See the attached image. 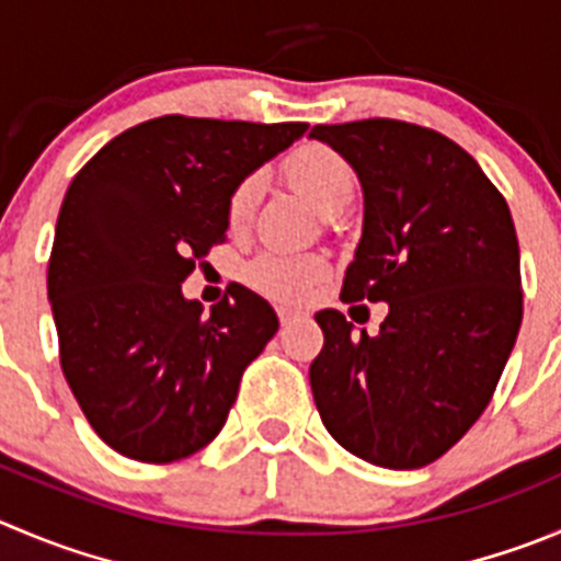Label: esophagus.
I'll list each match as a JSON object with an SVG mask.
<instances>
[{"instance_id":"1","label":"esophagus","mask_w":561,"mask_h":561,"mask_svg":"<svg viewBox=\"0 0 561 561\" xmlns=\"http://www.w3.org/2000/svg\"><path fill=\"white\" fill-rule=\"evenodd\" d=\"M277 319H280V324H289L297 319V311H291V308H277Z\"/></svg>"}]
</instances>
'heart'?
<instances>
[{
  "mask_svg": "<svg viewBox=\"0 0 561 561\" xmlns=\"http://www.w3.org/2000/svg\"><path fill=\"white\" fill-rule=\"evenodd\" d=\"M284 173L317 209L328 211V215L339 211L355 190L350 164L324 142H300L286 157ZM255 197H259V175H248L233 186L226 206L228 226L242 228L250 220ZM324 275H328L324 255L289 253V250H266L244 266V277H248L250 286L286 302L302 300Z\"/></svg>",
  "mask_w": 561,
  "mask_h": 561,
  "instance_id": "b5f03b06",
  "label": "heart"
}]
</instances>
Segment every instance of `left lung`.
I'll return each mask as SVG.
<instances>
[{
	"instance_id": "obj_1",
	"label": "left lung",
	"mask_w": 561,
	"mask_h": 561,
	"mask_svg": "<svg viewBox=\"0 0 561 561\" xmlns=\"http://www.w3.org/2000/svg\"><path fill=\"white\" fill-rule=\"evenodd\" d=\"M364 184V237L341 300L388 302L380 333L317 313L311 391L330 435L366 462L424 468L477 424L524 319L520 250L477 159L393 117L313 126Z\"/></svg>"
}]
</instances>
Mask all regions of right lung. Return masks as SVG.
Here are the masks:
<instances>
[{
    "mask_svg": "<svg viewBox=\"0 0 561 561\" xmlns=\"http://www.w3.org/2000/svg\"><path fill=\"white\" fill-rule=\"evenodd\" d=\"M306 129L162 115L117 135L73 175L46 284L62 375L117 455L184 460L226 424L277 317L239 284L206 313L181 284L226 242L233 186Z\"/></svg>",
    "mask_w": 561,
    "mask_h": 561,
    "instance_id": "1",
    "label": "right lung"
}]
</instances>
